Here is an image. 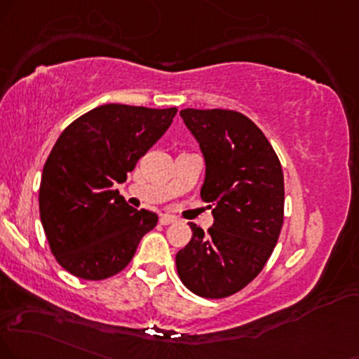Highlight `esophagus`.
I'll return each mask as SVG.
<instances>
[{"label":"esophagus","mask_w":359,"mask_h":359,"mask_svg":"<svg viewBox=\"0 0 359 359\" xmlns=\"http://www.w3.org/2000/svg\"><path fill=\"white\" fill-rule=\"evenodd\" d=\"M175 221H176V218H175V216H171V215H161V216H159V223H161L163 226H168V224L175 223Z\"/></svg>","instance_id":"obj_1"}]
</instances>
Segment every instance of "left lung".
Returning a JSON list of instances; mask_svg holds the SVG:
<instances>
[{"label": "left lung", "mask_w": 359, "mask_h": 359, "mask_svg": "<svg viewBox=\"0 0 359 359\" xmlns=\"http://www.w3.org/2000/svg\"><path fill=\"white\" fill-rule=\"evenodd\" d=\"M180 114L205 156L201 200L210 203L215 223L208 233L189 223L193 238L176 255V269L194 294L226 298L258 276L280 238L281 163L245 114L193 108Z\"/></svg>", "instance_id": "1"}]
</instances>
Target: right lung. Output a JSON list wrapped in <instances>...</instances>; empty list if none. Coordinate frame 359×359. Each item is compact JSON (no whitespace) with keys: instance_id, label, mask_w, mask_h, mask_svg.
Segmentation results:
<instances>
[{"instance_id":"right-lung-1","label":"right lung","mask_w":359,"mask_h":359,"mask_svg":"<svg viewBox=\"0 0 359 359\" xmlns=\"http://www.w3.org/2000/svg\"><path fill=\"white\" fill-rule=\"evenodd\" d=\"M178 109L103 104L61 133L44 163L39 216L51 253L66 271L100 281L125 269L141 238L156 226L116 183L165 135Z\"/></svg>"}]
</instances>
